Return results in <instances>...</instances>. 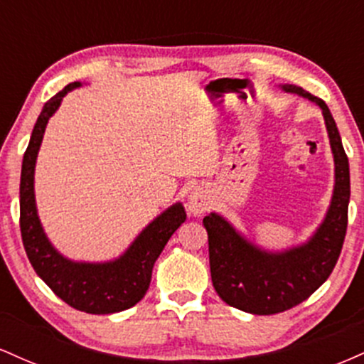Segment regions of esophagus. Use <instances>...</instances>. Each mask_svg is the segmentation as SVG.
<instances>
[{"instance_id":"esophagus-1","label":"esophagus","mask_w":364,"mask_h":364,"mask_svg":"<svg viewBox=\"0 0 364 364\" xmlns=\"http://www.w3.org/2000/svg\"><path fill=\"white\" fill-rule=\"evenodd\" d=\"M208 203H210V198H208V191L203 186H196L190 191L188 195V210L190 214L193 215H200L203 212L208 210Z\"/></svg>"}]
</instances>
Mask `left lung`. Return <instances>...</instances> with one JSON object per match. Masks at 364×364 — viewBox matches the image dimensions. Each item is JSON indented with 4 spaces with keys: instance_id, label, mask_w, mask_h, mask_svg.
Returning <instances> with one entry per match:
<instances>
[{
    "instance_id": "left-lung-1",
    "label": "left lung",
    "mask_w": 364,
    "mask_h": 364,
    "mask_svg": "<svg viewBox=\"0 0 364 364\" xmlns=\"http://www.w3.org/2000/svg\"><path fill=\"white\" fill-rule=\"evenodd\" d=\"M284 92L315 102L323 114L333 154L332 200L325 219L304 243L269 252L241 235L220 214L203 217L208 235L210 275L220 299L253 315H274L308 299L328 279L336 267L348 229L350 196L349 161L330 109L321 99L296 85H281Z\"/></svg>"
}]
</instances>
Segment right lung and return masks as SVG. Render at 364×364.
<instances>
[{
    "instance_id": "1",
    "label": "right lung",
    "mask_w": 364,
    "mask_h": 364,
    "mask_svg": "<svg viewBox=\"0 0 364 364\" xmlns=\"http://www.w3.org/2000/svg\"><path fill=\"white\" fill-rule=\"evenodd\" d=\"M80 85V82L70 83L49 99L32 129L20 176V231L23 248L36 274L58 298L75 310L92 315H109L128 310L144 298L152 279L154 263L169 237L186 220V212L183 203H173L141 229L127 252L109 262H75L54 248L37 215L36 161L49 118L61 106L63 97Z\"/></svg>"
}]
</instances>
